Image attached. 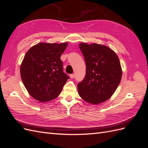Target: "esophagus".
<instances>
[{"label":"esophagus","instance_id":"obj_1","mask_svg":"<svg viewBox=\"0 0 148 148\" xmlns=\"http://www.w3.org/2000/svg\"><path fill=\"white\" fill-rule=\"evenodd\" d=\"M70 77L71 78H73L75 77V75H74V74H71V75H70Z\"/></svg>","mask_w":148,"mask_h":148}]
</instances>
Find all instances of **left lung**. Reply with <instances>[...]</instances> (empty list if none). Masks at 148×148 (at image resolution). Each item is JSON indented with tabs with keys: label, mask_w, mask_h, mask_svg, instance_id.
Here are the masks:
<instances>
[{
	"label": "left lung",
	"mask_w": 148,
	"mask_h": 148,
	"mask_svg": "<svg viewBox=\"0 0 148 148\" xmlns=\"http://www.w3.org/2000/svg\"><path fill=\"white\" fill-rule=\"evenodd\" d=\"M86 63V75L78 84L79 96L93 105L108 100L117 89L122 71L116 53L109 47L80 43Z\"/></svg>",
	"instance_id": "8db88e82"
}]
</instances>
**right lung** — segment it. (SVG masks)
<instances>
[{
    "label": "right lung",
    "instance_id": "right-lung-1",
    "mask_svg": "<svg viewBox=\"0 0 148 148\" xmlns=\"http://www.w3.org/2000/svg\"><path fill=\"white\" fill-rule=\"evenodd\" d=\"M68 43L41 42L26 53L20 67L22 82L29 95L39 102L59 96L67 79L60 57Z\"/></svg>",
    "mask_w": 148,
    "mask_h": 148
}]
</instances>
